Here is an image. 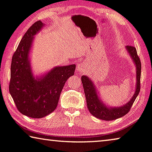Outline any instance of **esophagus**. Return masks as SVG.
<instances>
[{
    "instance_id": "34e87169",
    "label": "esophagus",
    "mask_w": 152,
    "mask_h": 152,
    "mask_svg": "<svg viewBox=\"0 0 152 152\" xmlns=\"http://www.w3.org/2000/svg\"><path fill=\"white\" fill-rule=\"evenodd\" d=\"M86 68V64L85 63H80L77 65V71L78 72H84Z\"/></svg>"
}]
</instances>
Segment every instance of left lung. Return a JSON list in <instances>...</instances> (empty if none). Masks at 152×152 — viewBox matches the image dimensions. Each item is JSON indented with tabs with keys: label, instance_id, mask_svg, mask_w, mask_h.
I'll return each instance as SVG.
<instances>
[{
	"label": "left lung",
	"instance_id": "8db88e82",
	"mask_svg": "<svg viewBox=\"0 0 152 152\" xmlns=\"http://www.w3.org/2000/svg\"><path fill=\"white\" fill-rule=\"evenodd\" d=\"M126 50L130 54V57L134 62L136 67V83L135 91L132 98L130 101L123 106H108L101 100L98 94V91L96 90V85L93 83L89 77L87 76H82L81 80L85 91L86 99H87V104L91 114L102 120L105 121H111L120 117L124 116L129 111L130 108L134 103V100L137 98L140 91V79H141V64L140 58L137 55V50L134 46H127L126 47Z\"/></svg>",
	"mask_w": 152,
	"mask_h": 152
}]
</instances>
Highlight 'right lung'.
<instances>
[{
    "instance_id": "add662e5",
    "label": "right lung",
    "mask_w": 152,
    "mask_h": 152,
    "mask_svg": "<svg viewBox=\"0 0 152 152\" xmlns=\"http://www.w3.org/2000/svg\"><path fill=\"white\" fill-rule=\"evenodd\" d=\"M44 25L39 20L28 29L11 65L10 94L18 110L31 118H42L55 110L63 86L76 69L75 64L56 66L41 76L33 75L29 54L34 36Z\"/></svg>"
}]
</instances>
